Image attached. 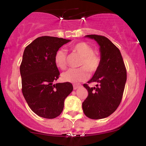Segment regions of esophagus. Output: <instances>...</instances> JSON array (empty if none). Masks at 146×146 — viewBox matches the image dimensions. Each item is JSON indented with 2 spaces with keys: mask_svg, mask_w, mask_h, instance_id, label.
<instances>
[{
  "mask_svg": "<svg viewBox=\"0 0 146 146\" xmlns=\"http://www.w3.org/2000/svg\"><path fill=\"white\" fill-rule=\"evenodd\" d=\"M81 86V84H74L73 85V88L74 90H76L77 88H78L79 87Z\"/></svg>",
  "mask_w": 146,
  "mask_h": 146,
  "instance_id": "34e87169",
  "label": "esophagus"
}]
</instances>
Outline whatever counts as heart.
Wrapping results in <instances>:
<instances>
[{"label":"heart","instance_id":"b5f03b06","mask_svg":"<svg viewBox=\"0 0 146 146\" xmlns=\"http://www.w3.org/2000/svg\"><path fill=\"white\" fill-rule=\"evenodd\" d=\"M73 53L80 56L79 60L78 68H70L62 74V78L68 82L76 83L84 81L90 74L94 73L99 68L101 63V58L98 54L94 52L92 47L84 42H80L70 47ZM54 62L60 69L64 70L67 66V54L65 50H58L55 54Z\"/></svg>","mask_w":146,"mask_h":146}]
</instances>
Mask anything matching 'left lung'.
<instances>
[{"mask_svg": "<svg viewBox=\"0 0 146 146\" xmlns=\"http://www.w3.org/2000/svg\"><path fill=\"white\" fill-rule=\"evenodd\" d=\"M85 36L98 43L101 63L88 82L98 84L90 88L84 84L88 96L82 103L83 111L90 119L105 118L114 112L121 102L127 79L126 68L119 50L108 38L96 35Z\"/></svg>", "mask_w": 146, "mask_h": 146, "instance_id": "1", "label": "left lung"}]
</instances>
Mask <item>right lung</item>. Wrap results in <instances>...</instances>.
Returning a JSON list of instances; mask_svg holds the SVG:
<instances>
[{
  "label": "right lung",
  "mask_w": 146,
  "mask_h": 146,
  "mask_svg": "<svg viewBox=\"0 0 146 146\" xmlns=\"http://www.w3.org/2000/svg\"><path fill=\"white\" fill-rule=\"evenodd\" d=\"M70 40L53 36L37 38L24 51L20 66L22 92L32 110L38 116L53 119L63 110L64 100L73 90L70 82L53 84L60 72L54 56Z\"/></svg>",
  "instance_id": "add662e5"
}]
</instances>
